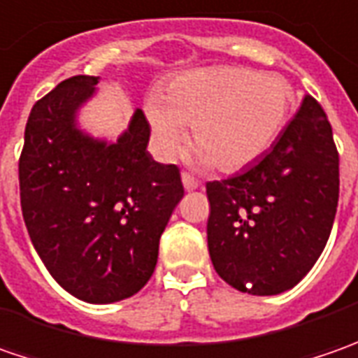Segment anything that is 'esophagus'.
<instances>
[{
	"label": "esophagus",
	"mask_w": 358,
	"mask_h": 358,
	"mask_svg": "<svg viewBox=\"0 0 358 358\" xmlns=\"http://www.w3.org/2000/svg\"><path fill=\"white\" fill-rule=\"evenodd\" d=\"M181 179H183V187H185L187 191H193V189H197V187H199V181H197L195 177H191L189 173H183V175H181Z\"/></svg>",
	"instance_id": "1"
}]
</instances>
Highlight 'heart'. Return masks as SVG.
<instances>
[{
    "mask_svg": "<svg viewBox=\"0 0 358 358\" xmlns=\"http://www.w3.org/2000/svg\"><path fill=\"white\" fill-rule=\"evenodd\" d=\"M295 105V91L279 76L245 67H203L175 76L145 105L157 151L173 159L191 125L197 165L239 171L279 139Z\"/></svg>",
    "mask_w": 358,
    "mask_h": 358,
    "instance_id": "heart-1",
    "label": "heart"
}]
</instances>
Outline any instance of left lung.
Returning a JSON list of instances; mask_svg holds the SVG:
<instances>
[{"instance_id": "1", "label": "left lung", "mask_w": 358, "mask_h": 358, "mask_svg": "<svg viewBox=\"0 0 358 358\" xmlns=\"http://www.w3.org/2000/svg\"><path fill=\"white\" fill-rule=\"evenodd\" d=\"M207 245L217 275L241 293L293 289L329 241L338 203V153L323 107L307 95L271 151L207 183Z\"/></svg>"}]
</instances>
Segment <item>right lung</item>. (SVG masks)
Here are the masks:
<instances>
[{
	"label": "right lung",
	"instance_id": "obj_1",
	"mask_svg": "<svg viewBox=\"0 0 358 358\" xmlns=\"http://www.w3.org/2000/svg\"><path fill=\"white\" fill-rule=\"evenodd\" d=\"M97 83L99 77H69L34 105L20 157V197L51 277L77 299L107 305L151 279L183 183L175 165L149 155L151 129L141 109L117 141L79 127L77 113Z\"/></svg>",
	"mask_w": 358,
	"mask_h": 358
}]
</instances>
